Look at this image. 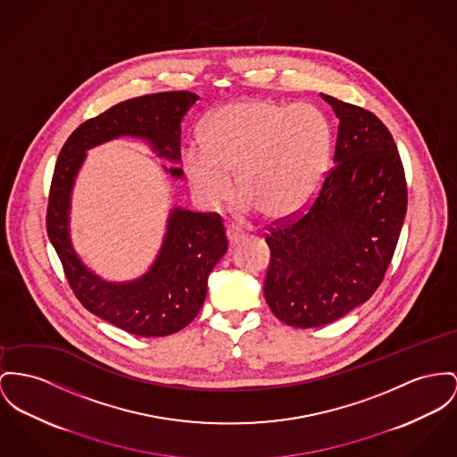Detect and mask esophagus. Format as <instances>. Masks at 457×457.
Instances as JSON below:
<instances>
[{
	"label": "esophagus",
	"instance_id": "1",
	"mask_svg": "<svg viewBox=\"0 0 457 457\" xmlns=\"http://www.w3.org/2000/svg\"><path fill=\"white\" fill-rule=\"evenodd\" d=\"M243 230L241 228H237V227H234V225H228L227 227V239H228V244H230V247L232 245H236L237 243H241L244 239Z\"/></svg>",
	"mask_w": 457,
	"mask_h": 457
}]
</instances>
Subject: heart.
<instances>
[{"label":"heart","instance_id":"heart-1","mask_svg":"<svg viewBox=\"0 0 457 457\" xmlns=\"http://www.w3.org/2000/svg\"><path fill=\"white\" fill-rule=\"evenodd\" d=\"M331 144V124L313 105L232 100L208 118L203 149L183 153V171L197 201L210 210L228 201L230 177H236L244 210L287 220L317 194Z\"/></svg>","mask_w":457,"mask_h":457}]
</instances>
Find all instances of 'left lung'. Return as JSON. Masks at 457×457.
<instances>
[{"instance_id":"8db88e82","label":"left lung","mask_w":457,"mask_h":457,"mask_svg":"<svg viewBox=\"0 0 457 457\" xmlns=\"http://www.w3.org/2000/svg\"><path fill=\"white\" fill-rule=\"evenodd\" d=\"M320 96L339 120L335 166L303 213L267 234L265 300L278 320L303 329L331 324L374 295L407 212L388 128L362 107Z\"/></svg>"}]
</instances>
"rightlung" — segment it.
Wrapping results in <instances>:
<instances>
[{"label":"right lung","mask_w":457,"mask_h":457,"mask_svg":"<svg viewBox=\"0 0 457 457\" xmlns=\"http://www.w3.org/2000/svg\"><path fill=\"white\" fill-rule=\"evenodd\" d=\"M199 100L195 93L166 92L124 100L83 122L63 144L48 197L46 230L76 298L93 315L131 335L177 333L199 313L208 277L227 253L220 214L192 213L175 206L166 220L159 253L145 274L124 282L105 280L88 269L71 241V199L87 153L105 142L131 137L145 140L157 157L180 162L182 120ZM180 180L179 166H162Z\"/></svg>","instance_id":"right-lung-1"}]
</instances>
